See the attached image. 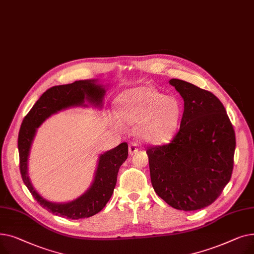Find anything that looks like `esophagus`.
<instances>
[{
	"instance_id": "obj_1",
	"label": "esophagus",
	"mask_w": 254,
	"mask_h": 254,
	"mask_svg": "<svg viewBox=\"0 0 254 254\" xmlns=\"http://www.w3.org/2000/svg\"><path fill=\"white\" fill-rule=\"evenodd\" d=\"M138 149H139V145H138L137 143H130V144L128 145V153H129L130 155L135 154V153L138 151Z\"/></svg>"
}]
</instances>
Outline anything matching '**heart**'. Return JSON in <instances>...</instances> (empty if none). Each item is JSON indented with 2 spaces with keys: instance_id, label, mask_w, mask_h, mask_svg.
<instances>
[{
  "instance_id": "heart-1",
  "label": "heart",
  "mask_w": 254,
  "mask_h": 254,
  "mask_svg": "<svg viewBox=\"0 0 254 254\" xmlns=\"http://www.w3.org/2000/svg\"><path fill=\"white\" fill-rule=\"evenodd\" d=\"M118 114L113 120L116 127H123L122 118L127 123L139 124L138 130L146 142L159 144L175 135L182 118V104L173 96L149 86L130 88L117 100Z\"/></svg>"
}]
</instances>
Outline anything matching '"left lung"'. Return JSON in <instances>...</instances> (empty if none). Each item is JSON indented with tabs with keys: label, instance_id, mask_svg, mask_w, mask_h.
Listing matches in <instances>:
<instances>
[{
	"label": "left lung",
	"instance_id": "obj_1",
	"mask_svg": "<svg viewBox=\"0 0 254 254\" xmlns=\"http://www.w3.org/2000/svg\"><path fill=\"white\" fill-rule=\"evenodd\" d=\"M184 101L180 129L166 145L150 146L154 191L171 207L194 211L211 205L232 177L235 130L222 103L212 92L171 79Z\"/></svg>",
	"mask_w": 254,
	"mask_h": 254
}]
</instances>
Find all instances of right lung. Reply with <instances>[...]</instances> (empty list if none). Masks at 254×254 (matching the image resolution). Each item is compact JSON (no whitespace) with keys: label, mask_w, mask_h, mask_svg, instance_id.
<instances>
[{"label":"right lung","mask_w":254,"mask_h":254,"mask_svg":"<svg viewBox=\"0 0 254 254\" xmlns=\"http://www.w3.org/2000/svg\"><path fill=\"white\" fill-rule=\"evenodd\" d=\"M105 93V87L98 83L97 79L79 80L71 84L53 86L40 97L21 124L18 134V151L23 183L36 201L53 214L70 219H80L99 213L113 193L119 168L127 158V144L126 142L119 144L117 147L99 156L95 178L84 193L70 202L53 203L44 198L34 189L29 176V154L37 129L48 117L71 107L91 105L102 109Z\"/></svg>","instance_id":"obj_1"}]
</instances>
